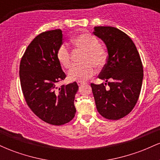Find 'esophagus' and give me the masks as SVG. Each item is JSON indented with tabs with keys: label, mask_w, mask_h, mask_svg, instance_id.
Masks as SVG:
<instances>
[{
	"label": "esophagus",
	"mask_w": 160,
	"mask_h": 160,
	"mask_svg": "<svg viewBox=\"0 0 160 160\" xmlns=\"http://www.w3.org/2000/svg\"><path fill=\"white\" fill-rule=\"evenodd\" d=\"M85 83H86V82H84V81H78V85L79 86H82V84H85Z\"/></svg>",
	"instance_id": "34e87169"
}]
</instances>
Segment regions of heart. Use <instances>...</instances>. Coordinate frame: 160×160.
<instances>
[{
	"label": "heart",
	"instance_id": "obj_1",
	"mask_svg": "<svg viewBox=\"0 0 160 160\" xmlns=\"http://www.w3.org/2000/svg\"><path fill=\"white\" fill-rule=\"evenodd\" d=\"M75 47L85 51L82 65H75L68 72L70 80H84L91 78L95 72V67L102 68L107 60V52L98 40L89 33H82L72 38ZM56 57L59 63L65 68L71 65V52L66 43H62L57 49Z\"/></svg>",
	"mask_w": 160,
	"mask_h": 160
}]
</instances>
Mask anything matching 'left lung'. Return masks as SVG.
<instances>
[{"label": "left lung", "mask_w": 160, "mask_h": 160, "mask_svg": "<svg viewBox=\"0 0 160 160\" xmlns=\"http://www.w3.org/2000/svg\"><path fill=\"white\" fill-rule=\"evenodd\" d=\"M93 34L103 40L108 53L98 78L108 82L109 87L91 83L95 105L104 118L119 120L132 111L139 98L144 77L142 62L135 43L120 29L97 26Z\"/></svg>", "instance_id": "1"}]
</instances>
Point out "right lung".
Wrapping results in <instances>:
<instances>
[{"label": "right lung", "mask_w": 160, "mask_h": 160, "mask_svg": "<svg viewBox=\"0 0 160 160\" xmlns=\"http://www.w3.org/2000/svg\"><path fill=\"white\" fill-rule=\"evenodd\" d=\"M62 30L40 34L28 46L19 65V78L25 102L44 122L61 126L72 120L76 113V82L56 87L66 78L56 57L62 44Z\"/></svg>", "instance_id": "obj_1"}]
</instances>
